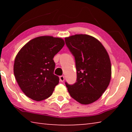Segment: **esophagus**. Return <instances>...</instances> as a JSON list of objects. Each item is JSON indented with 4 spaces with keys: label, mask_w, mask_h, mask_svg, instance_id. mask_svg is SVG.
Here are the masks:
<instances>
[{
    "label": "esophagus",
    "mask_w": 132,
    "mask_h": 132,
    "mask_svg": "<svg viewBox=\"0 0 132 132\" xmlns=\"http://www.w3.org/2000/svg\"><path fill=\"white\" fill-rule=\"evenodd\" d=\"M59 79H60V81H62V82L64 81V76H60Z\"/></svg>",
    "instance_id": "34e87169"
}]
</instances>
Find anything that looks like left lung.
Masks as SVG:
<instances>
[{"label": "left lung", "instance_id": "left-lung-1", "mask_svg": "<svg viewBox=\"0 0 132 132\" xmlns=\"http://www.w3.org/2000/svg\"><path fill=\"white\" fill-rule=\"evenodd\" d=\"M65 42L75 59L76 82H65L68 92L81 104H90L101 97L109 86L111 64L102 44L94 37L76 34L65 38Z\"/></svg>", "mask_w": 132, "mask_h": 132}]
</instances>
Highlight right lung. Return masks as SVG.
Returning <instances> with one entry per match:
<instances>
[{"mask_svg": "<svg viewBox=\"0 0 132 132\" xmlns=\"http://www.w3.org/2000/svg\"><path fill=\"white\" fill-rule=\"evenodd\" d=\"M61 38L38 37L30 40L15 56L14 75L22 91L31 99L39 101L52 94L59 78L53 74V58L63 47Z\"/></svg>", "mask_w": 132, "mask_h": 132, "instance_id": "add662e5", "label": "right lung"}]
</instances>
